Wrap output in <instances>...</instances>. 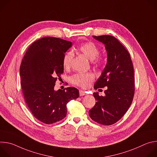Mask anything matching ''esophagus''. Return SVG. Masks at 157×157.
<instances>
[{
    "label": "esophagus",
    "mask_w": 157,
    "mask_h": 157,
    "mask_svg": "<svg viewBox=\"0 0 157 157\" xmlns=\"http://www.w3.org/2000/svg\"><path fill=\"white\" fill-rule=\"evenodd\" d=\"M85 95H86V92H84V91H82V90H80V91H79V96H85Z\"/></svg>",
    "instance_id": "1"
}]
</instances>
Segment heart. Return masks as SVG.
Segmentation results:
<instances>
[{
	"mask_svg": "<svg viewBox=\"0 0 157 157\" xmlns=\"http://www.w3.org/2000/svg\"><path fill=\"white\" fill-rule=\"evenodd\" d=\"M78 50L82 53L87 59L93 61L96 65H100L102 59L98 57L99 50L98 47L93 42H87L81 44L78 47ZM72 51L67 52L63 56V64L65 68H69L71 66L73 58ZM94 79V75L92 73H79L74 75L71 78V82L81 87H87Z\"/></svg>",
	"mask_w": 157,
	"mask_h": 157,
	"instance_id": "b5f03b06",
	"label": "heart"
}]
</instances>
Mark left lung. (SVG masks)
I'll use <instances>...</instances> for the list:
<instances>
[{
    "mask_svg": "<svg viewBox=\"0 0 157 157\" xmlns=\"http://www.w3.org/2000/svg\"><path fill=\"white\" fill-rule=\"evenodd\" d=\"M93 36L104 44L107 55L106 65L94 87L107 86V89L104 96L94 93L96 102L89 114L98 124L110 125L123 117L133 101V66L130 54L117 38L110 35Z\"/></svg>",
    "mask_w": 157,
    "mask_h": 157,
    "instance_id": "left-lung-1",
    "label": "left lung"
}]
</instances>
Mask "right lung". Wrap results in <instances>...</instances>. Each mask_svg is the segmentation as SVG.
<instances>
[{
  "label": "right lung",
  "mask_w": 157,
  "mask_h": 157,
  "mask_svg": "<svg viewBox=\"0 0 157 157\" xmlns=\"http://www.w3.org/2000/svg\"><path fill=\"white\" fill-rule=\"evenodd\" d=\"M72 42L55 37H44L33 43L20 67L21 86L25 102L33 115L44 124L63 119L66 104L79 97L75 87L55 91L57 78L63 73L64 53Z\"/></svg>",
  "instance_id": "right-lung-1"
}]
</instances>
